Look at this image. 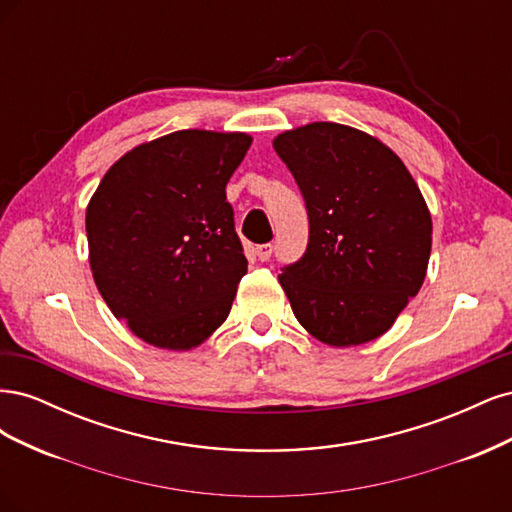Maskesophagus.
Instances as JSON below:
<instances>
[{
  "instance_id": "34e87169",
  "label": "esophagus",
  "mask_w": 512,
  "mask_h": 512,
  "mask_svg": "<svg viewBox=\"0 0 512 512\" xmlns=\"http://www.w3.org/2000/svg\"><path fill=\"white\" fill-rule=\"evenodd\" d=\"M271 254H273V245L271 243H262V245H256V256H258V260H269L271 258Z\"/></svg>"
}]
</instances>
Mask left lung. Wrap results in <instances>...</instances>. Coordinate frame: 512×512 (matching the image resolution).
I'll return each instance as SVG.
<instances>
[{"mask_svg":"<svg viewBox=\"0 0 512 512\" xmlns=\"http://www.w3.org/2000/svg\"><path fill=\"white\" fill-rule=\"evenodd\" d=\"M305 200V254L280 284L297 320L329 346H359L393 327L421 290L431 215L408 168L378 138L318 121L273 141Z\"/></svg>","mask_w":512,"mask_h":512,"instance_id":"8db88e82","label":"left lung"}]
</instances>
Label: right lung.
<instances>
[{
    "label": "right lung",
    "mask_w": 512,
    "mask_h": 512,
    "mask_svg": "<svg viewBox=\"0 0 512 512\" xmlns=\"http://www.w3.org/2000/svg\"><path fill=\"white\" fill-rule=\"evenodd\" d=\"M252 138L181 130L117 160L85 228L96 286L147 344L190 350L228 318L247 271L226 183Z\"/></svg>",
    "instance_id": "add662e5"
}]
</instances>
